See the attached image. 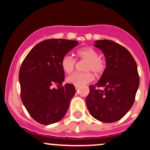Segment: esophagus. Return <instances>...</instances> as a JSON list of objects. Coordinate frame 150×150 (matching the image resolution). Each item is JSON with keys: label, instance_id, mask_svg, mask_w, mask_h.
I'll return each mask as SVG.
<instances>
[{"label": "esophagus", "instance_id": "34e87169", "mask_svg": "<svg viewBox=\"0 0 150 150\" xmlns=\"http://www.w3.org/2000/svg\"><path fill=\"white\" fill-rule=\"evenodd\" d=\"M75 89H76V90H78V89L80 88V86H76V85H75Z\"/></svg>", "mask_w": 150, "mask_h": 150}]
</instances>
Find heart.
<instances>
[{
    "label": "heart",
    "mask_w": 150,
    "mask_h": 150,
    "mask_svg": "<svg viewBox=\"0 0 150 150\" xmlns=\"http://www.w3.org/2000/svg\"><path fill=\"white\" fill-rule=\"evenodd\" d=\"M77 56L81 60L86 61L84 66L85 72H75L67 78V82L76 86H82L94 80V75L92 72L97 75H100L106 69V62L99 57L98 51L91 47H84L77 51ZM76 64V59L66 54L62 57L61 65L63 70L66 73H70L74 70Z\"/></svg>",
    "instance_id": "1"
}]
</instances>
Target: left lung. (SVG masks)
<instances>
[{
  "instance_id": "obj_1",
  "label": "left lung",
  "mask_w": 150,
  "mask_h": 150,
  "mask_svg": "<svg viewBox=\"0 0 150 150\" xmlns=\"http://www.w3.org/2000/svg\"><path fill=\"white\" fill-rule=\"evenodd\" d=\"M95 46L103 51L107 67L99 82L89 86L86 105L96 120L114 122L128 112L135 100L139 86L137 65L131 53L116 42L96 40Z\"/></svg>"
}]
</instances>
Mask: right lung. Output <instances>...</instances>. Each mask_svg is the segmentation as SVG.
<instances>
[{"mask_svg": "<svg viewBox=\"0 0 150 150\" xmlns=\"http://www.w3.org/2000/svg\"><path fill=\"white\" fill-rule=\"evenodd\" d=\"M78 43L66 39L43 40L33 48L21 65V99L30 115L39 123H54L65 115L75 88L73 84L62 86L64 72L61 61Z\"/></svg>", "mask_w": 150, "mask_h": 150, "instance_id": "add662e5", "label": "right lung"}]
</instances>
